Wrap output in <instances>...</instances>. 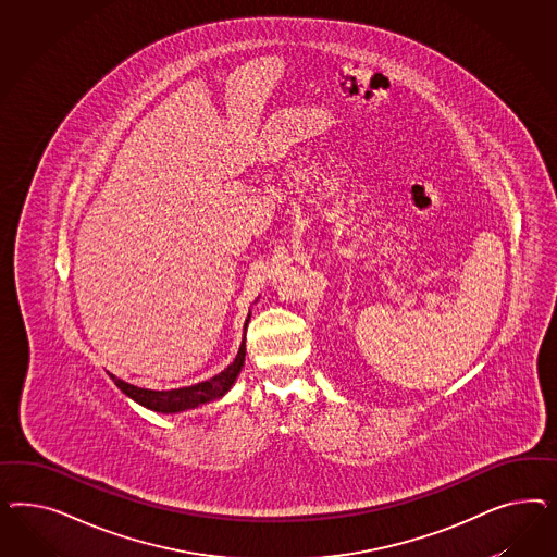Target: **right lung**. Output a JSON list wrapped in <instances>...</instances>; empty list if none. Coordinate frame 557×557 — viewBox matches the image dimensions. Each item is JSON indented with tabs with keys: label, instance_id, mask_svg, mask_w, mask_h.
I'll return each instance as SVG.
<instances>
[{
	"label": "right lung",
	"instance_id": "1",
	"mask_svg": "<svg viewBox=\"0 0 557 557\" xmlns=\"http://www.w3.org/2000/svg\"><path fill=\"white\" fill-rule=\"evenodd\" d=\"M251 312L245 321V329L249 324ZM245 366V343H240L238 354H236L235 361L224 371H220L219 375L194 384V386H186V388L175 389H149L138 388L135 384H128L124 380H120L116 375L110 373L112 382L122 389V394H126L128 398H133L136 405L145 406L152 412H161V414H177L184 412L189 408H198V406L208 405L212 400L222 398L228 389L235 386L236 377Z\"/></svg>",
	"mask_w": 557,
	"mask_h": 557
}]
</instances>
